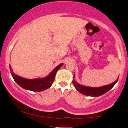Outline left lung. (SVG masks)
Listing matches in <instances>:
<instances>
[{
  "label": "left lung",
  "mask_w": 128,
  "mask_h": 128,
  "mask_svg": "<svg viewBox=\"0 0 128 128\" xmlns=\"http://www.w3.org/2000/svg\"><path fill=\"white\" fill-rule=\"evenodd\" d=\"M119 77V76H118ZM75 74L74 75V80L72 81L73 84L74 85L75 89L78 91L79 92L82 94L83 95L88 96H92V97H98L108 92L109 90H111L113 87L114 86L116 83L117 82L118 78L115 80V82L113 83H110L107 85H104L100 87H90V86H86L82 85V84H79L76 80H74Z\"/></svg>",
  "instance_id": "left-lung-1"
}]
</instances>
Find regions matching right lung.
<instances>
[{
    "mask_svg": "<svg viewBox=\"0 0 128 128\" xmlns=\"http://www.w3.org/2000/svg\"><path fill=\"white\" fill-rule=\"evenodd\" d=\"M63 64L64 63L59 64L50 73L49 75H47L45 77L37 78L34 79H28L21 77L15 74L13 72V70L10 65L9 66V67H10L11 75L12 77L19 86L26 90L34 91V92H40V91H43L49 88L52 85L55 78L56 72L61 68Z\"/></svg>",
    "mask_w": 128,
    "mask_h": 128,
    "instance_id": "1",
    "label": "right lung"
}]
</instances>
